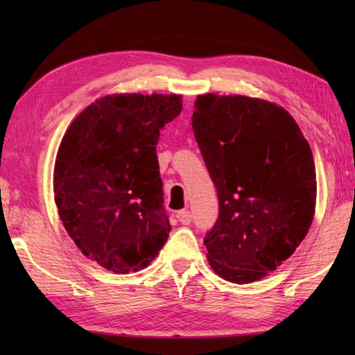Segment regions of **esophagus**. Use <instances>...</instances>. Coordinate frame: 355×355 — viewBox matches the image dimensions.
<instances>
[{
    "instance_id": "esophagus-1",
    "label": "esophagus",
    "mask_w": 355,
    "mask_h": 355,
    "mask_svg": "<svg viewBox=\"0 0 355 355\" xmlns=\"http://www.w3.org/2000/svg\"><path fill=\"white\" fill-rule=\"evenodd\" d=\"M191 213L188 211V209H182V211H178V214H177V219L182 222L183 225H188V224H191Z\"/></svg>"
}]
</instances>
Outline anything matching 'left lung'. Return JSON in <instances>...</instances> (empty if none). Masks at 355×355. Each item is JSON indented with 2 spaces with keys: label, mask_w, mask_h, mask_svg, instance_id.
Here are the masks:
<instances>
[{
  "label": "left lung",
  "mask_w": 355,
  "mask_h": 355,
  "mask_svg": "<svg viewBox=\"0 0 355 355\" xmlns=\"http://www.w3.org/2000/svg\"><path fill=\"white\" fill-rule=\"evenodd\" d=\"M191 119L219 197L208 263L224 280L252 284L290 258L313 222L310 144L286 110L248 95H197Z\"/></svg>",
  "instance_id": "1"
}]
</instances>
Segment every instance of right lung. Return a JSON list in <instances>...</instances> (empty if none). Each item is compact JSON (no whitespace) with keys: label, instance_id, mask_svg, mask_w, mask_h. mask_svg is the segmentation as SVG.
<instances>
[{"label":"right lung","instance_id":"1","mask_svg":"<svg viewBox=\"0 0 355 355\" xmlns=\"http://www.w3.org/2000/svg\"><path fill=\"white\" fill-rule=\"evenodd\" d=\"M182 101L177 94L105 95L78 114L58 148L59 218L81 254L107 271H141L169 238L156 144Z\"/></svg>","mask_w":355,"mask_h":355}]
</instances>
